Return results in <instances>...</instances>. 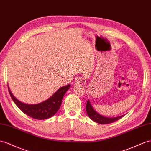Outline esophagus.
Segmentation results:
<instances>
[{
	"instance_id": "34e87169",
	"label": "esophagus",
	"mask_w": 151,
	"mask_h": 151,
	"mask_svg": "<svg viewBox=\"0 0 151 151\" xmlns=\"http://www.w3.org/2000/svg\"><path fill=\"white\" fill-rule=\"evenodd\" d=\"M75 83L76 84L82 83V77H80V76L76 77V78H75Z\"/></svg>"
}]
</instances>
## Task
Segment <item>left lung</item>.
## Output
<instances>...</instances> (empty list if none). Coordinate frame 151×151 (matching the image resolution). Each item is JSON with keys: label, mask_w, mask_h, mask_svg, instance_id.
Wrapping results in <instances>:
<instances>
[{"label": "left lung", "mask_w": 151, "mask_h": 151, "mask_svg": "<svg viewBox=\"0 0 151 151\" xmlns=\"http://www.w3.org/2000/svg\"><path fill=\"white\" fill-rule=\"evenodd\" d=\"M86 111H87V114L88 116V117H89L91 119H92L93 121L97 122L98 124H106L112 123L114 122L117 121V120L122 118L123 116L124 115H122L121 116H119V117H112V118L104 117V116L98 114L97 111L94 109V108L92 107L89 99H88V101L87 102Z\"/></svg>", "instance_id": "left-lung-1"}]
</instances>
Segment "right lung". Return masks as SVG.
I'll return each mask as SVG.
<instances>
[{
  "label": "right lung",
  "mask_w": 151,
  "mask_h": 151,
  "mask_svg": "<svg viewBox=\"0 0 151 151\" xmlns=\"http://www.w3.org/2000/svg\"><path fill=\"white\" fill-rule=\"evenodd\" d=\"M70 87L71 85L69 84L62 87L48 99L34 105L21 102L14 97L9 87L8 90L13 101L23 112L34 119L45 120L53 117L57 112L60 107L64 95Z\"/></svg>",
  "instance_id": "add662e5"
}]
</instances>
